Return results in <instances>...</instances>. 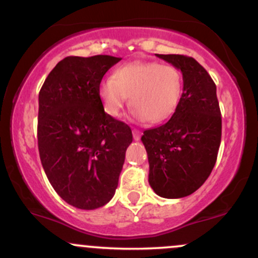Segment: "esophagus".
I'll return each mask as SVG.
<instances>
[{"mask_svg": "<svg viewBox=\"0 0 258 258\" xmlns=\"http://www.w3.org/2000/svg\"><path fill=\"white\" fill-rule=\"evenodd\" d=\"M132 135H133V139H135V141H139V138H141V132H139L138 130H133Z\"/></svg>", "mask_w": 258, "mask_h": 258, "instance_id": "esophagus-1", "label": "esophagus"}]
</instances>
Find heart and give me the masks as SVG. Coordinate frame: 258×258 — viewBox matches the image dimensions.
I'll use <instances>...</instances> for the list:
<instances>
[{
	"label": "heart",
	"instance_id": "obj_1",
	"mask_svg": "<svg viewBox=\"0 0 258 258\" xmlns=\"http://www.w3.org/2000/svg\"><path fill=\"white\" fill-rule=\"evenodd\" d=\"M182 88V74L173 65L132 61L117 68L112 78L100 81L98 96L109 116L120 117L130 96L138 120L158 123L176 110Z\"/></svg>",
	"mask_w": 258,
	"mask_h": 258
}]
</instances>
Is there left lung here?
I'll use <instances>...</instances> for the list:
<instances>
[{
  "label": "left lung",
  "instance_id": "left-lung-1",
  "mask_svg": "<svg viewBox=\"0 0 258 258\" xmlns=\"http://www.w3.org/2000/svg\"><path fill=\"white\" fill-rule=\"evenodd\" d=\"M180 70L183 93L171 119L142 136L149 161V184L159 197L193 194L209 178L221 144L222 117L216 85L194 58L156 54Z\"/></svg>",
  "mask_w": 258,
  "mask_h": 258
}]
</instances>
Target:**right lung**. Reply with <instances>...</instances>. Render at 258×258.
Wrapping results in <instances>:
<instances>
[{
	"label": "right lung",
	"instance_id": "obj_1",
	"mask_svg": "<svg viewBox=\"0 0 258 258\" xmlns=\"http://www.w3.org/2000/svg\"><path fill=\"white\" fill-rule=\"evenodd\" d=\"M121 58L67 57L38 94L37 142L47 178L59 197L81 210L114 197L132 131L109 116L98 96L104 74Z\"/></svg>",
	"mask_w": 258,
	"mask_h": 258
}]
</instances>
